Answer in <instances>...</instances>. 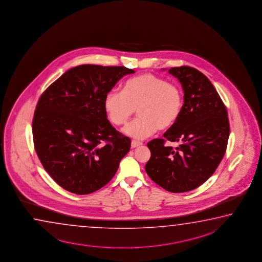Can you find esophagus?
I'll list each match as a JSON object with an SVG mask.
<instances>
[{
  "instance_id": "34e87169",
  "label": "esophagus",
  "mask_w": 262,
  "mask_h": 262,
  "mask_svg": "<svg viewBox=\"0 0 262 262\" xmlns=\"http://www.w3.org/2000/svg\"><path fill=\"white\" fill-rule=\"evenodd\" d=\"M141 145H142V143L139 142V141H136V140H132V142H131V146H132L133 148L141 146Z\"/></svg>"
}]
</instances>
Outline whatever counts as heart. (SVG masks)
I'll return each mask as SVG.
<instances>
[{"label":"heart","mask_w":262,"mask_h":262,"mask_svg":"<svg viewBox=\"0 0 262 262\" xmlns=\"http://www.w3.org/2000/svg\"><path fill=\"white\" fill-rule=\"evenodd\" d=\"M183 107V94L177 85L146 73L127 80L123 92L111 90L104 98V108L112 123L124 125L133 116L138 117L124 129L136 139L167 130L176 124Z\"/></svg>","instance_id":"heart-1"}]
</instances>
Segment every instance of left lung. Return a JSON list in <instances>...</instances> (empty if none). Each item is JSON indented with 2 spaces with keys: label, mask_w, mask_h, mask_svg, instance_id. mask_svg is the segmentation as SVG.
<instances>
[{
  "label": "left lung",
  "mask_w": 262,
  "mask_h": 262,
  "mask_svg": "<svg viewBox=\"0 0 262 262\" xmlns=\"http://www.w3.org/2000/svg\"><path fill=\"white\" fill-rule=\"evenodd\" d=\"M169 73L182 84V114L163 139L147 144L151 157L145 169L158 185L178 193L196 189L213 175L226 153L230 130L226 106L206 76L188 66L171 68ZM165 140L180 145L165 146Z\"/></svg>",
  "instance_id": "1"
}]
</instances>
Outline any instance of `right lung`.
Segmentation results:
<instances>
[{"label":"right lung","instance_id":"obj_1","mask_svg":"<svg viewBox=\"0 0 262 262\" xmlns=\"http://www.w3.org/2000/svg\"><path fill=\"white\" fill-rule=\"evenodd\" d=\"M125 67H74L41 95L33 119L36 154L59 186L76 194L97 191L115 176L131 140L107 119L104 98Z\"/></svg>","mask_w":262,"mask_h":262}]
</instances>
